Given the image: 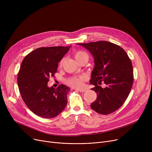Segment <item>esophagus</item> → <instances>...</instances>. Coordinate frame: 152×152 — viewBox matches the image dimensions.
Listing matches in <instances>:
<instances>
[{"instance_id":"obj_1","label":"esophagus","mask_w":152,"mask_h":152,"mask_svg":"<svg viewBox=\"0 0 152 152\" xmlns=\"http://www.w3.org/2000/svg\"><path fill=\"white\" fill-rule=\"evenodd\" d=\"M76 91H78V92H84L86 91V89H76Z\"/></svg>"}]
</instances>
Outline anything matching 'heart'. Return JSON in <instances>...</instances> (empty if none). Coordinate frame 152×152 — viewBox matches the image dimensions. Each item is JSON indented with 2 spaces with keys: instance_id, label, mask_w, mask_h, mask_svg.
Instances as JSON below:
<instances>
[{
  "instance_id": "1",
  "label": "heart",
  "mask_w": 152,
  "mask_h": 152,
  "mask_svg": "<svg viewBox=\"0 0 152 152\" xmlns=\"http://www.w3.org/2000/svg\"><path fill=\"white\" fill-rule=\"evenodd\" d=\"M75 58L79 61L83 58H87L88 59V55H87L85 52L79 50L75 53ZM63 64V60L60 61L59 65L61 66ZM86 80V77L83 76H72L66 79V83L69 86L75 87V88H81L83 87L84 82Z\"/></svg>"
}]
</instances>
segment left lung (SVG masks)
<instances>
[{
	"instance_id": "left-lung-1",
	"label": "left lung",
	"mask_w": 152,
	"mask_h": 152,
	"mask_svg": "<svg viewBox=\"0 0 152 152\" xmlns=\"http://www.w3.org/2000/svg\"><path fill=\"white\" fill-rule=\"evenodd\" d=\"M88 50L94 58L95 66L90 83L97 99L91 108L102 115H108L120 108L131 92L134 75L131 61L125 50L115 44L97 41L78 44ZM102 81L105 88L99 86Z\"/></svg>"
}]
</instances>
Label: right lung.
<instances>
[{
  "instance_id": "obj_1",
  "label": "right lung",
  "mask_w": 152,
  "mask_h": 152,
  "mask_svg": "<svg viewBox=\"0 0 152 152\" xmlns=\"http://www.w3.org/2000/svg\"><path fill=\"white\" fill-rule=\"evenodd\" d=\"M70 47H40L21 63L17 77L20 94L29 109L40 117L54 118L66 106L69 87L61 84L55 89L48 87L47 83L57 73L58 63Z\"/></svg>"
}]
</instances>
